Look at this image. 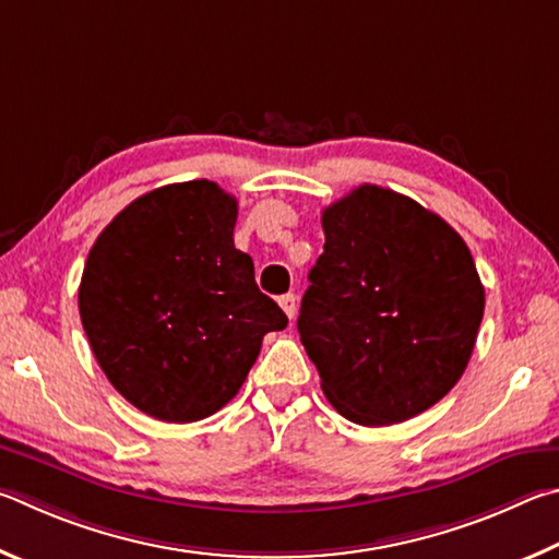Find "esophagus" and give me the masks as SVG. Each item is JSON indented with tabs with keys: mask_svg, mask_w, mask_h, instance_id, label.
Returning <instances> with one entry per match:
<instances>
[{
	"mask_svg": "<svg viewBox=\"0 0 559 559\" xmlns=\"http://www.w3.org/2000/svg\"><path fill=\"white\" fill-rule=\"evenodd\" d=\"M280 307L285 309V314L289 319H295L297 317V295H282L280 297Z\"/></svg>",
	"mask_w": 559,
	"mask_h": 559,
	"instance_id": "1",
	"label": "esophagus"
}]
</instances>
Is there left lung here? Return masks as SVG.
<instances>
[{
  "label": "left lung",
  "instance_id": "obj_1",
  "mask_svg": "<svg viewBox=\"0 0 559 559\" xmlns=\"http://www.w3.org/2000/svg\"><path fill=\"white\" fill-rule=\"evenodd\" d=\"M324 252L297 329L321 390L356 425H397L464 376L484 319V285L452 225L364 183L321 213Z\"/></svg>",
  "mask_w": 559,
  "mask_h": 559
}]
</instances>
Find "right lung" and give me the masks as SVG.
I'll use <instances>...</instances> for the list:
<instances>
[{
	"label": "right lung",
	"instance_id": "right-lung-1",
	"mask_svg": "<svg viewBox=\"0 0 559 559\" xmlns=\"http://www.w3.org/2000/svg\"><path fill=\"white\" fill-rule=\"evenodd\" d=\"M238 201L195 179L140 195L97 235L78 309L103 373L162 423H195L230 403L264 334L287 317L235 250Z\"/></svg>",
	"mask_w": 559,
	"mask_h": 559
}]
</instances>
